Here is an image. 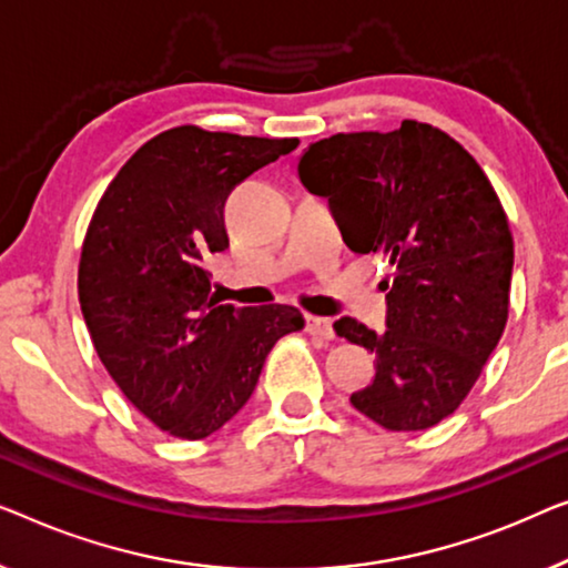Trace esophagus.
<instances>
[{"mask_svg":"<svg viewBox=\"0 0 568 568\" xmlns=\"http://www.w3.org/2000/svg\"><path fill=\"white\" fill-rule=\"evenodd\" d=\"M306 332L311 334V337H318V339H332L334 337V329H332L329 318L314 316V314L306 316Z\"/></svg>","mask_w":568,"mask_h":568,"instance_id":"obj_1","label":"esophagus"}]
</instances>
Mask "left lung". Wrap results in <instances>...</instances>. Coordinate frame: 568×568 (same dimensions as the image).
I'll list each match as a JSON object with an SVG mask.
<instances>
[{
    "instance_id": "obj_1",
    "label": "left lung",
    "mask_w": 568,
    "mask_h": 568,
    "mask_svg": "<svg viewBox=\"0 0 568 568\" xmlns=\"http://www.w3.org/2000/svg\"><path fill=\"white\" fill-rule=\"evenodd\" d=\"M298 174L329 197L349 250L390 267L386 332L334 322L337 337L375 353L373 383L349 402L390 433L435 427L507 326L515 244L497 190L458 141L419 121L311 143Z\"/></svg>"
}]
</instances>
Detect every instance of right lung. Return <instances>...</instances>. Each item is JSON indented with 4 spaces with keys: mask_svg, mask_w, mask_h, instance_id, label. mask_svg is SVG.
Here are the masks:
<instances>
[{
    "mask_svg": "<svg viewBox=\"0 0 568 568\" xmlns=\"http://www.w3.org/2000/svg\"><path fill=\"white\" fill-rule=\"evenodd\" d=\"M295 146L170 128L128 159L94 207L77 277L87 329L110 378L166 435L221 429L250 402L275 342L306 324L285 303L221 306L205 267L229 246L231 190Z\"/></svg>",
    "mask_w": 568,
    "mask_h": 568,
    "instance_id": "1",
    "label": "right lung"
}]
</instances>
